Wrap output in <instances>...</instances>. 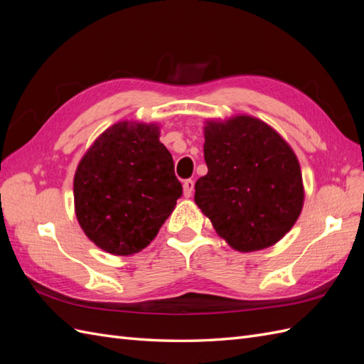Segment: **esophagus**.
I'll return each instance as SVG.
<instances>
[{
	"instance_id": "esophagus-1",
	"label": "esophagus",
	"mask_w": 364,
	"mask_h": 364,
	"mask_svg": "<svg viewBox=\"0 0 364 364\" xmlns=\"http://www.w3.org/2000/svg\"><path fill=\"white\" fill-rule=\"evenodd\" d=\"M194 191V181L193 179H186L183 181V196L190 197Z\"/></svg>"
}]
</instances>
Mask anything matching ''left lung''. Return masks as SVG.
Wrapping results in <instances>:
<instances>
[{"instance_id": "obj_1", "label": "left lung", "mask_w": 364, "mask_h": 364, "mask_svg": "<svg viewBox=\"0 0 364 364\" xmlns=\"http://www.w3.org/2000/svg\"><path fill=\"white\" fill-rule=\"evenodd\" d=\"M203 130L208 173L196 182V205L232 249L274 245L304 205L294 151L277 130L249 115L208 119Z\"/></svg>"}]
</instances>
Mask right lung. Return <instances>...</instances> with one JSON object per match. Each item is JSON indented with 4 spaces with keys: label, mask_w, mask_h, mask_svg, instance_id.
<instances>
[{
    "label": "right lung",
    "mask_w": 364,
    "mask_h": 364,
    "mask_svg": "<svg viewBox=\"0 0 364 364\" xmlns=\"http://www.w3.org/2000/svg\"><path fill=\"white\" fill-rule=\"evenodd\" d=\"M182 196L159 126L119 121L98 136L74 174V208L86 237L112 255L147 247Z\"/></svg>",
    "instance_id": "obj_1"
}]
</instances>
